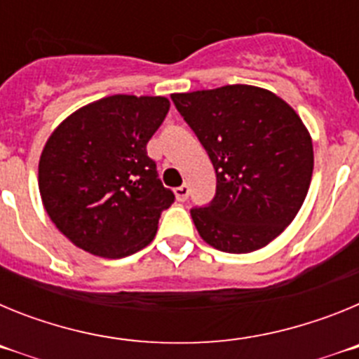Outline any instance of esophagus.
Instances as JSON below:
<instances>
[{
  "mask_svg": "<svg viewBox=\"0 0 359 359\" xmlns=\"http://www.w3.org/2000/svg\"><path fill=\"white\" fill-rule=\"evenodd\" d=\"M174 194H176V199H177V201H187V199H189V194H190L189 185L177 187V189L174 190Z\"/></svg>",
  "mask_w": 359,
  "mask_h": 359,
  "instance_id": "1",
  "label": "esophagus"
}]
</instances>
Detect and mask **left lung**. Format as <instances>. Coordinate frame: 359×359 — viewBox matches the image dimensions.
I'll list each match as a JSON object with an SVG mask.
<instances>
[{
  "instance_id": "left-lung-1",
  "label": "left lung",
  "mask_w": 359,
  "mask_h": 359,
  "mask_svg": "<svg viewBox=\"0 0 359 359\" xmlns=\"http://www.w3.org/2000/svg\"><path fill=\"white\" fill-rule=\"evenodd\" d=\"M215 169V196L194 207L199 236L228 253L259 250L294 219L313 176V142L282 98L255 86L170 95Z\"/></svg>"
}]
</instances>
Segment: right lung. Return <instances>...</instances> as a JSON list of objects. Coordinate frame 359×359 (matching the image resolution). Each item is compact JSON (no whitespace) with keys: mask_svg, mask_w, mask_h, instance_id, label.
Returning a JSON list of instances; mask_svg holds the SVG:
<instances>
[{"mask_svg":"<svg viewBox=\"0 0 359 359\" xmlns=\"http://www.w3.org/2000/svg\"><path fill=\"white\" fill-rule=\"evenodd\" d=\"M165 97L113 95L75 111L53 131L39 161V192L75 246L120 259L156 236L174 192L158 177L147 142L169 113Z\"/></svg>","mask_w":359,"mask_h":359,"instance_id":"right-lung-1","label":"right lung"}]
</instances>
